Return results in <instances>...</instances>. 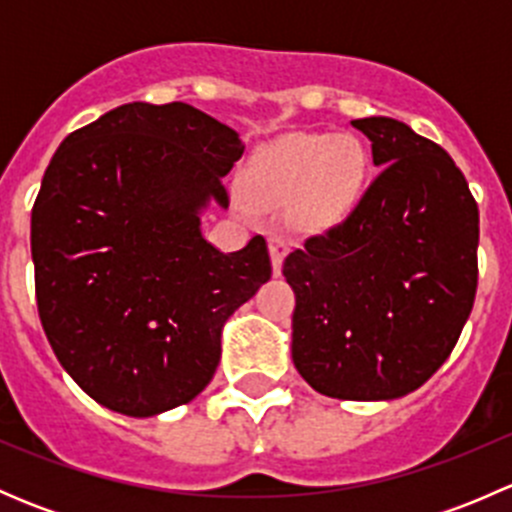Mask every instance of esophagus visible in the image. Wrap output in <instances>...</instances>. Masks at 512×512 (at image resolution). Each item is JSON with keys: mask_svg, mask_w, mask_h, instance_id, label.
Returning <instances> with one entry per match:
<instances>
[{"mask_svg": "<svg viewBox=\"0 0 512 512\" xmlns=\"http://www.w3.org/2000/svg\"><path fill=\"white\" fill-rule=\"evenodd\" d=\"M285 252H287V245L280 240V237H272L270 240V255H272V270L277 272L282 270V260H285Z\"/></svg>", "mask_w": 512, "mask_h": 512, "instance_id": "34e87169", "label": "esophagus"}]
</instances>
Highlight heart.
Here are the masks:
<instances>
[{"label": "heart", "instance_id": "1", "mask_svg": "<svg viewBox=\"0 0 512 512\" xmlns=\"http://www.w3.org/2000/svg\"><path fill=\"white\" fill-rule=\"evenodd\" d=\"M369 175V153L354 136L287 133L255 156V188L270 203L297 195V218L332 225L359 200Z\"/></svg>", "mask_w": 512, "mask_h": 512}]
</instances>
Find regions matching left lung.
<instances>
[{"label":"left lung","mask_w":512,"mask_h":512,"mask_svg":"<svg viewBox=\"0 0 512 512\" xmlns=\"http://www.w3.org/2000/svg\"><path fill=\"white\" fill-rule=\"evenodd\" d=\"M381 168L344 223L289 252L292 361L314 391L391 401L456 347L478 285V205L453 158L396 118L352 121Z\"/></svg>","instance_id":"obj_1"}]
</instances>
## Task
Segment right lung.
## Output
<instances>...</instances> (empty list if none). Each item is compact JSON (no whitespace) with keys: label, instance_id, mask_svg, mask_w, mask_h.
<instances>
[{"label":"right lung","instance_id":"right-lung-1","mask_svg":"<svg viewBox=\"0 0 512 512\" xmlns=\"http://www.w3.org/2000/svg\"><path fill=\"white\" fill-rule=\"evenodd\" d=\"M240 136L188 103L133 101L64 138L32 210L36 304L66 374L106 409L148 418L193 401L230 314L272 277L265 237L220 252Z\"/></svg>","mask_w":512,"mask_h":512}]
</instances>
